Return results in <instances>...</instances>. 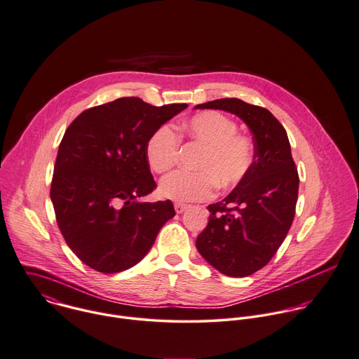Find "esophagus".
<instances>
[{
	"mask_svg": "<svg viewBox=\"0 0 359 359\" xmlns=\"http://www.w3.org/2000/svg\"><path fill=\"white\" fill-rule=\"evenodd\" d=\"M187 208H189V205H187V204H183V203H175V211H176L177 214L184 212Z\"/></svg>",
	"mask_w": 359,
	"mask_h": 359,
	"instance_id": "obj_1",
	"label": "esophagus"
}]
</instances>
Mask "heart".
Here are the masks:
<instances>
[{
	"label": "heart",
	"mask_w": 359,
	"mask_h": 359,
	"mask_svg": "<svg viewBox=\"0 0 359 359\" xmlns=\"http://www.w3.org/2000/svg\"><path fill=\"white\" fill-rule=\"evenodd\" d=\"M180 137L201 147L193 172L177 170L159 184L162 197L175 201H197L211 196L214 187L229 190L239 186L255 163V147L238 133V124L219 111H201L184 120ZM179 154V138L170 126H159L145 144L149 168L156 173L170 170Z\"/></svg>",
	"instance_id": "heart-1"
}]
</instances>
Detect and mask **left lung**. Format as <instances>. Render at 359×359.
I'll use <instances>...</instances> for the list:
<instances>
[{"label":"left lung","mask_w":359,"mask_h":359,"mask_svg":"<svg viewBox=\"0 0 359 359\" xmlns=\"http://www.w3.org/2000/svg\"><path fill=\"white\" fill-rule=\"evenodd\" d=\"M196 109L236 114L253 134L250 173L222 201L207 207L208 225L196 241L200 255L219 273L248 277L273 259L295 217L299 176L290 140L267 109L236 97L217 99Z\"/></svg>","instance_id":"8db88e82"}]
</instances>
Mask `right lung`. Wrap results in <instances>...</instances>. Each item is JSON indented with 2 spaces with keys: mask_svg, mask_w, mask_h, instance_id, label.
I'll return each instance as SVG.
<instances>
[{
  "mask_svg": "<svg viewBox=\"0 0 359 359\" xmlns=\"http://www.w3.org/2000/svg\"><path fill=\"white\" fill-rule=\"evenodd\" d=\"M186 107L120 97L82 111L67 128L50 198L67 245L90 269L113 274L135 266L175 217L170 200L138 198L156 187L145 156L149 135Z\"/></svg>",
  "mask_w": 359,
  "mask_h": 359,
  "instance_id": "add662e5",
  "label": "right lung"
}]
</instances>
